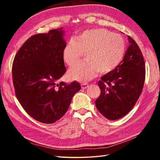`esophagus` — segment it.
I'll return each instance as SVG.
<instances>
[{"label":"esophagus","mask_w":160,"mask_h":160,"mask_svg":"<svg viewBox=\"0 0 160 160\" xmlns=\"http://www.w3.org/2000/svg\"><path fill=\"white\" fill-rule=\"evenodd\" d=\"M81 87H82V89H87V88L89 87V84H87V83H83V84H81Z\"/></svg>","instance_id":"obj_1"}]
</instances>
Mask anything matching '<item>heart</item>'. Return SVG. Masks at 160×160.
Returning a JSON list of instances; mask_svg holds the SVG:
<instances>
[{
  "label": "heart",
  "mask_w": 160,
  "mask_h": 160,
  "mask_svg": "<svg viewBox=\"0 0 160 160\" xmlns=\"http://www.w3.org/2000/svg\"><path fill=\"white\" fill-rule=\"evenodd\" d=\"M126 42L122 37L106 29L86 30L66 44L62 58L69 67L79 62L85 53V62L78 64L69 72L73 80L85 82L96 76L98 71L108 73L123 60Z\"/></svg>",
  "instance_id": "heart-1"
}]
</instances>
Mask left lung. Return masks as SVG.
Segmentation results:
<instances>
[{
  "instance_id": "1",
  "label": "left lung",
  "mask_w": 160,
  "mask_h": 160,
  "mask_svg": "<svg viewBox=\"0 0 160 160\" xmlns=\"http://www.w3.org/2000/svg\"><path fill=\"white\" fill-rule=\"evenodd\" d=\"M123 60L113 71L98 82L101 93L96 106L101 114L110 120L127 115L136 103L143 89L145 62L140 47L131 36Z\"/></svg>"
}]
</instances>
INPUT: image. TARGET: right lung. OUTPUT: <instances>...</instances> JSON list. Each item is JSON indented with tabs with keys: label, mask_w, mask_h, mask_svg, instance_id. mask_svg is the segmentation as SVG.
<instances>
[{
	"label": "right lung",
	"mask_w": 160,
	"mask_h": 160,
	"mask_svg": "<svg viewBox=\"0 0 160 160\" xmlns=\"http://www.w3.org/2000/svg\"><path fill=\"white\" fill-rule=\"evenodd\" d=\"M62 28L33 35L16 53L12 78L17 99L34 120L52 124L65 114L74 94L81 89L73 81L57 82L66 72Z\"/></svg>",
	"instance_id": "1"
}]
</instances>
